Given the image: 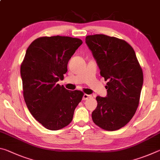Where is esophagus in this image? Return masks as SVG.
<instances>
[{"mask_svg":"<svg viewBox=\"0 0 160 160\" xmlns=\"http://www.w3.org/2000/svg\"><path fill=\"white\" fill-rule=\"evenodd\" d=\"M90 97H92V95H90V94H83V97H82V99L83 100H86V99H88L89 98H90Z\"/></svg>","mask_w":160,"mask_h":160,"instance_id":"34e87169","label":"esophagus"}]
</instances>
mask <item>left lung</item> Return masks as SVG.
<instances>
[{"label": "left lung", "mask_w": 160, "mask_h": 160, "mask_svg": "<svg viewBox=\"0 0 160 160\" xmlns=\"http://www.w3.org/2000/svg\"><path fill=\"white\" fill-rule=\"evenodd\" d=\"M85 42L107 81V96H97L93 122L106 131L126 126L138 107L143 73L135 51L123 39L104 34L89 35Z\"/></svg>", "instance_id": "obj_1"}]
</instances>
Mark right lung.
<instances>
[{"instance_id":"add662e5","label":"right lung","mask_w":160,"mask_h":160,"mask_svg":"<svg viewBox=\"0 0 160 160\" xmlns=\"http://www.w3.org/2000/svg\"><path fill=\"white\" fill-rule=\"evenodd\" d=\"M82 44L78 38L42 37L26 51L20 67L23 97L31 114L48 130L68 125L82 100V92L69 91L57 84L63 80L68 63Z\"/></svg>"}]
</instances>
